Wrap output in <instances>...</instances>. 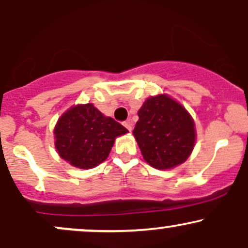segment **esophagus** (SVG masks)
Masks as SVG:
<instances>
[{"mask_svg": "<svg viewBox=\"0 0 248 248\" xmlns=\"http://www.w3.org/2000/svg\"><path fill=\"white\" fill-rule=\"evenodd\" d=\"M124 126L127 128L128 130H129V132H132V129H133V122H132V120H127V121H124Z\"/></svg>", "mask_w": 248, "mask_h": 248, "instance_id": "esophagus-1", "label": "esophagus"}]
</instances>
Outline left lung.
<instances>
[{
	"instance_id": "8db88e82",
	"label": "left lung",
	"mask_w": 248,
	"mask_h": 248,
	"mask_svg": "<svg viewBox=\"0 0 248 248\" xmlns=\"http://www.w3.org/2000/svg\"><path fill=\"white\" fill-rule=\"evenodd\" d=\"M138 115L133 134L146 162L163 170L186 161L195 146L196 130L186 108L160 94L148 98Z\"/></svg>"
}]
</instances>
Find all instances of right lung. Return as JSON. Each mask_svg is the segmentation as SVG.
<instances>
[{"label":"right lung","mask_w":248,"mask_h":248,"mask_svg":"<svg viewBox=\"0 0 248 248\" xmlns=\"http://www.w3.org/2000/svg\"><path fill=\"white\" fill-rule=\"evenodd\" d=\"M55 146L62 160L79 169H91L109 155L118 136L128 133L92 104L71 107L55 127Z\"/></svg>","instance_id":"obj_1"}]
</instances>
